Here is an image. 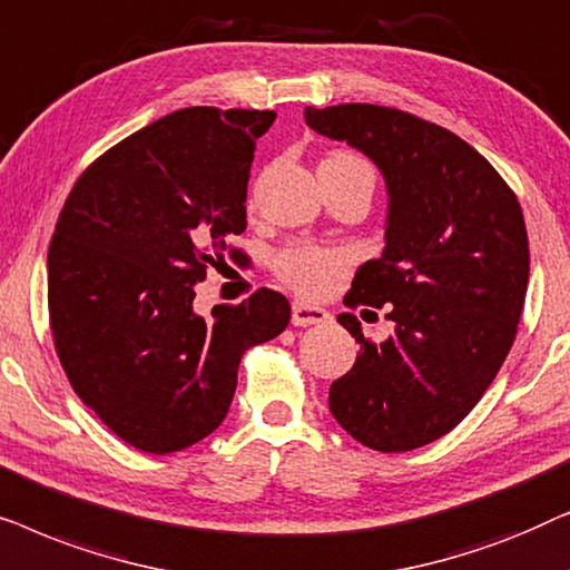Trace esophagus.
I'll return each instance as SVG.
<instances>
[{"mask_svg": "<svg viewBox=\"0 0 570 570\" xmlns=\"http://www.w3.org/2000/svg\"><path fill=\"white\" fill-rule=\"evenodd\" d=\"M330 322V314L318 306H308V303L295 301L293 303V324L295 326H314V324H324Z\"/></svg>", "mask_w": 570, "mask_h": 570, "instance_id": "obj_1", "label": "esophagus"}]
</instances>
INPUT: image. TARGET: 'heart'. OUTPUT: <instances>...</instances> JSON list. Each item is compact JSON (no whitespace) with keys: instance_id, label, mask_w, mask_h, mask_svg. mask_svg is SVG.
I'll return each mask as SVG.
<instances>
[{"instance_id":"b5f03b06","label":"heart","mask_w":570,"mask_h":570,"mask_svg":"<svg viewBox=\"0 0 570 570\" xmlns=\"http://www.w3.org/2000/svg\"><path fill=\"white\" fill-rule=\"evenodd\" d=\"M322 168L363 170V174L376 178L368 163L347 150H334L326 155L322 160ZM345 267L347 254L342 248L330 244H314V240H293V244L283 246L272 256V272H275L279 283H285L295 293L306 295V298L322 295Z\"/></svg>"}]
</instances>
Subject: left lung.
Wrapping results in <instances>:
<instances>
[{"instance_id":"obj_1","label":"left lung","mask_w":570,"mask_h":570,"mask_svg":"<svg viewBox=\"0 0 570 570\" xmlns=\"http://www.w3.org/2000/svg\"><path fill=\"white\" fill-rule=\"evenodd\" d=\"M318 135L357 147L389 189L386 248L365 262L345 306H386L394 334L373 342L337 322L361 355L330 389V410L363 446L400 454L462 423L517 340L529 238L517 194L454 131L373 104L306 108Z\"/></svg>"}]
</instances>
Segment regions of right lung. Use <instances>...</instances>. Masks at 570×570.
Here are the masks:
<instances>
[{"instance_id": "right-lung-1", "label": "right lung", "mask_w": 570, "mask_h": 570, "mask_svg": "<svg viewBox=\"0 0 570 570\" xmlns=\"http://www.w3.org/2000/svg\"><path fill=\"white\" fill-rule=\"evenodd\" d=\"M275 111L181 108L77 178L49 246V326L75 394L129 446L174 454L228 415L248 347L291 303L262 287L213 322L194 314L209 267L246 256V186Z\"/></svg>"}]
</instances>
